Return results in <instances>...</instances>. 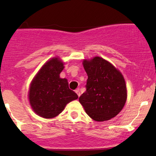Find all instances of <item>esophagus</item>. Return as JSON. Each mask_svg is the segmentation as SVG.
<instances>
[{
    "mask_svg": "<svg viewBox=\"0 0 156 156\" xmlns=\"http://www.w3.org/2000/svg\"><path fill=\"white\" fill-rule=\"evenodd\" d=\"M75 92H76V93L77 94H78V97H80V92H79V89H76V91H75Z\"/></svg>",
    "mask_w": 156,
    "mask_h": 156,
    "instance_id": "obj_1",
    "label": "esophagus"
}]
</instances>
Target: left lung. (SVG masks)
Returning <instances> with one entry per match:
<instances>
[{"label": "left lung", "mask_w": 156, "mask_h": 156, "mask_svg": "<svg viewBox=\"0 0 156 156\" xmlns=\"http://www.w3.org/2000/svg\"><path fill=\"white\" fill-rule=\"evenodd\" d=\"M88 79L86 92L79 98L87 114L103 122L116 117L127 100V88L122 73L108 61L99 56L83 60Z\"/></svg>", "instance_id": "left-lung-1"}]
</instances>
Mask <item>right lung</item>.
<instances>
[{
	"label": "right lung",
	"mask_w": 156,
	"mask_h": 156,
	"mask_svg": "<svg viewBox=\"0 0 156 156\" xmlns=\"http://www.w3.org/2000/svg\"><path fill=\"white\" fill-rule=\"evenodd\" d=\"M64 63L59 58H51L42 66L32 80L28 98L37 115L51 119L62 112L66 105L78 99L75 92L69 89L66 78H61Z\"/></svg>",
	"instance_id": "add662e5"
}]
</instances>
